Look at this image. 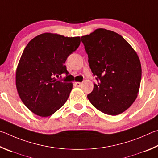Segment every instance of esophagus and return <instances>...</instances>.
Masks as SVG:
<instances>
[{
	"label": "esophagus",
	"instance_id": "esophagus-1",
	"mask_svg": "<svg viewBox=\"0 0 158 158\" xmlns=\"http://www.w3.org/2000/svg\"><path fill=\"white\" fill-rule=\"evenodd\" d=\"M75 85H76L77 87H81V85H82V82H75Z\"/></svg>",
	"mask_w": 158,
	"mask_h": 158
}]
</instances>
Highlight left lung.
Instances as JSON below:
<instances>
[{
    "mask_svg": "<svg viewBox=\"0 0 158 158\" xmlns=\"http://www.w3.org/2000/svg\"><path fill=\"white\" fill-rule=\"evenodd\" d=\"M94 76L87 98L94 107L108 115H118L129 108L137 97L142 66L136 51L122 36L104 28L81 37Z\"/></svg>",
    "mask_w": 158,
    "mask_h": 158,
    "instance_id": "obj_1",
    "label": "left lung"
}]
</instances>
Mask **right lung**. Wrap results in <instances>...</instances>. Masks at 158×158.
Listing matches in <instances>:
<instances>
[{"label": "right lung", "instance_id": "add662e5", "mask_svg": "<svg viewBox=\"0 0 158 158\" xmlns=\"http://www.w3.org/2000/svg\"><path fill=\"white\" fill-rule=\"evenodd\" d=\"M81 37L46 32L27 44L16 71V87L21 101L40 117L52 115L62 107L73 83L57 79L69 73L64 63L78 48Z\"/></svg>", "mask_w": 158, "mask_h": 158}]
</instances>
